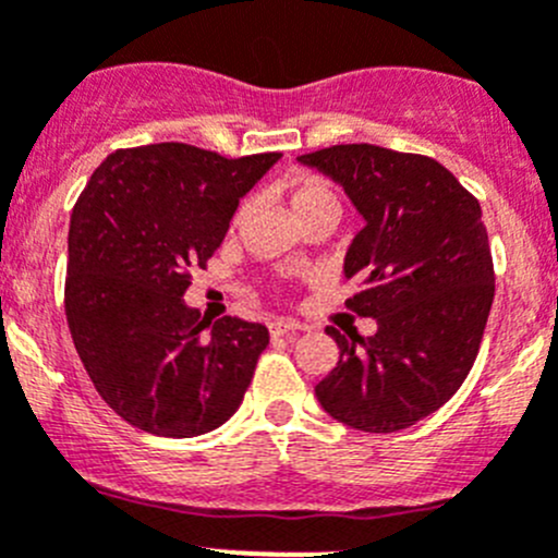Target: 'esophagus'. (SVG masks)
<instances>
[{"instance_id": "34e87169", "label": "esophagus", "mask_w": 558, "mask_h": 558, "mask_svg": "<svg viewBox=\"0 0 558 558\" xmlns=\"http://www.w3.org/2000/svg\"><path fill=\"white\" fill-rule=\"evenodd\" d=\"M296 329H300V324H294V322H272V324H269V335H272L275 340L291 338V335H296Z\"/></svg>"}]
</instances>
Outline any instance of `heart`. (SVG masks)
Masks as SVG:
<instances>
[{"instance_id": "heart-1", "label": "heart", "mask_w": 558, "mask_h": 558, "mask_svg": "<svg viewBox=\"0 0 558 558\" xmlns=\"http://www.w3.org/2000/svg\"><path fill=\"white\" fill-rule=\"evenodd\" d=\"M329 202H335L332 191H329L327 182L318 180V177H305V180H300L294 187H291V207H294L296 218H302L307 209L318 207V204H329ZM242 213H245V207L234 215V220H240Z\"/></svg>"}]
</instances>
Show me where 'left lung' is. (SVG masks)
Listing matches in <instances>:
<instances>
[{"instance_id":"obj_1","label":"left lung","mask_w":558,"mask_h":558,"mask_svg":"<svg viewBox=\"0 0 558 558\" xmlns=\"http://www.w3.org/2000/svg\"><path fill=\"white\" fill-rule=\"evenodd\" d=\"M332 177L360 215L345 253V307L376 318L371 338L340 335L316 398L338 423L395 434L447 403L477 360L494 302V258L480 202L434 158L373 144L300 155Z\"/></svg>"}]
</instances>
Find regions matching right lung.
<instances>
[{"mask_svg": "<svg viewBox=\"0 0 558 558\" xmlns=\"http://www.w3.org/2000/svg\"><path fill=\"white\" fill-rule=\"evenodd\" d=\"M280 153L223 158L191 144L117 149L70 215L64 316L97 395L124 423L171 439L223 425L267 349L264 324L185 305L240 198Z\"/></svg>", "mask_w": 558, "mask_h": 558, "instance_id": "add662e5", "label": "right lung"}]
</instances>
